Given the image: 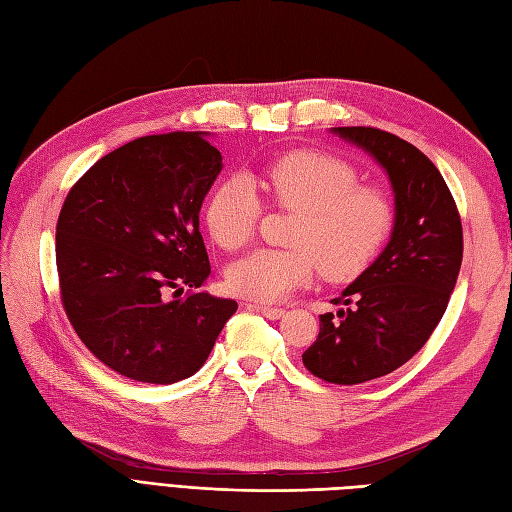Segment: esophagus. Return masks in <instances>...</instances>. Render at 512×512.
Here are the masks:
<instances>
[{"mask_svg": "<svg viewBox=\"0 0 512 512\" xmlns=\"http://www.w3.org/2000/svg\"><path fill=\"white\" fill-rule=\"evenodd\" d=\"M247 309H252V312H258L262 316H267L271 320H277L284 316V309L282 307H273V305H262V303H250L247 305Z\"/></svg>", "mask_w": 512, "mask_h": 512, "instance_id": "esophagus-1", "label": "esophagus"}]
</instances>
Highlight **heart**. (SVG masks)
Masks as SVG:
<instances>
[{
    "instance_id": "obj_1",
    "label": "heart",
    "mask_w": 512,
    "mask_h": 512,
    "mask_svg": "<svg viewBox=\"0 0 512 512\" xmlns=\"http://www.w3.org/2000/svg\"><path fill=\"white\" fill-rule=\"evenodd\" d=\"M275 207L299 213L292 250L262 247L226 271L228 288L245 299L277 301L312 280L316 269L331 282L359 275L380 252L393 226L391 200L374 185L356 183V170L320 151H292L254 177ZM209 237L222 250L252 239L260 200L243 177L215 185L205 205Z\"/></svg>"
}]
</instances>
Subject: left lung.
I'll return each mask as SVG.
<instances>
[{
  "label": "left lung",
  "instance_id": "obj_1",
  "mask_svg": "<svg viewBox=\"0 0 512 512\" xmlns=\"http://www.w3.org/2000/svg\"><path fill=\"white\" fill-rule=\"evenodd\" d=\"M369 153L391 181L395 222L382 254L320 316L303 365L320 380L361 384L391 374L425 346L457 284L463 232L451 190L433 162L378 128H331Z\"/></svg>",
  "mask_w": 512,
  "mask_h": 512
}]
</instances>
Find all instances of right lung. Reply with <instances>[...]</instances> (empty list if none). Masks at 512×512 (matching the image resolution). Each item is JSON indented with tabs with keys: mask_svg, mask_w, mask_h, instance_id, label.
<instances>
[{
	"mask_svg": "<svg viewBox=\"0 0 512 512\" xmlns=\"http://www.w3.org/2000/svg\"><path fill=\"white\" fill-rule=\"evenodd\" d=\"M207 134H153L106 153L59 213L68 320L94 356L130 380L190 378L237 312V301L198 290L211 275L198 213L224 166Z\"/></svg>",
	"mask_w": 512,
	"mask_h": 512,
	"instance_id": "obj_1",
	"label": "right lung"
}]
</instances>
